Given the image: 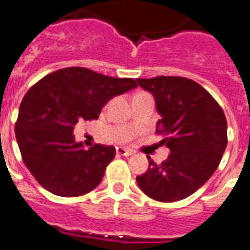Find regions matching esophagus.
Segmentation results:
<instances>
[{
	"label": "esophagus",
	"instance_id": "esophagus-1",
	"mask_svg": "<svg viewBox=\"0 0 250 250\" xmlns=\"http://www.w3.org/2000/svg\"><path fill=\"white\" fill-rule=\"evenodd\" d=\"M117 153H118L119 155L129 157V155H132V154H133V151L129 149H125V147H122V146H119V147H117Z\"/></svg>",
	"mask_w": 250,
	"mask_h": 250
}]
</instances>
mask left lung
Wrapping results in <instances>:
<instances>
[{
    "mask_svg": "<svg viewBox=\"0 0 250 250\" xmlns=\"http://www.w3.org/2000/svg\"><path fill=\"white\" fill-rule=\"evenodd\" d=\"M155 99L157 133L171 154L163 163L149 160L136 177L149 198L177 202L188 198L210 178L227 145V121L222 107L198 82L184 77L136 79Z\"/></svg>",
    "mask_w": 250,
    "mask_h": 250,
    "instance_id": "left-lung-1",
    "label": "left lung"
}]
</instances>
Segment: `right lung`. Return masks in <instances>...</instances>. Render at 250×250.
Segmentation results:
<instances>
[{
  "label": "right lung",
  "mask_w": 250,
  "mask_h": 250,
  "mask_svg": "<svg viewBox=\"0 0 250 250\" xmlns=\"http://www.w3.org/2000/svg\"><path fill=\"white\" fill-rule=\"evenodd\" d=\"M135 87V79L79 66L56 70L30 87L20 104L15 135L24 164L42 188L72 198L100 184L115 147L95 144L86 150L73 131L78 122L99 118L111 97Z\"/></svg>",
  "instance_id": "right-lung-1"
}]
</instances>
